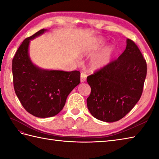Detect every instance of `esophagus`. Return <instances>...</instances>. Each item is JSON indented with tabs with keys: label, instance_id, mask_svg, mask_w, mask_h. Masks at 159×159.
Masks as SVG:
<instances>
[{
	"label": "esophagus",
	"instance_id": "1",
	"mask_svg": "<svg viewBox=\"0 0 159 159\" xmlns=\"http://www.w3.org/2000/svg\"><path fill=\"white\" fill-rule=\"evenodd\" d=\"M86 78H87V74L85 72H82L80 73V81L85 82L86 80Z\"/></svg>",
	"mask_w": 159,
	"mask_h": 159
}]
</instances>
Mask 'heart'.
I'll return each mask as SVG.
<instances>
[{
  "mask_svg": "<svg viewBox=\"0 0 159 159\" xmlns=\"http://www.w3.org/2000/svg\"><path fill=\"white\" fill-rule=\"evenodd\" d=\"M102 43L103 42L102 40H100L98 42V43ZM111 52H112V50L107 49L102 54H101V55L98 56H96L95 58L92 60V63H91L92 68L93 70H98L104 67V66H106L110 61Z\"/></svg>",
  "mask_w": 159,
  "mask_h": 159,
  "instance_id": "heart-1",
  "label": "heart"
}]
</instances>
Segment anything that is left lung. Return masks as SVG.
Masks as SVG:
<instances>
[{
  "instance_id": "8db88e82",
  "label": "left lung",
  "mask_w": 159,
  "mask_h": 159,
  "mask_svg": "<svg viewBox=\"0 0 159 159\" xmlns=\"http://www.w3.org/2000/svg\"><path fill=\"white\" fill-rule=\"evenodd\" d=\"M146 74V59L136 43L128 39L126 49L117 59L87 78L91 114L106 122L123 118L139 100Z\"/></svg>"
}]
</instances>
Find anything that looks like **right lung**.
I'll use <instances>...</instances> for the list:
<instances>
[{
  "instance_id": "1",
  "label": "right lung",
  "mask_w": 159,
  "mask_h": 159,
  "mask_svg": "<svg viewBox=\"0 0 159 159\" xmlns=\"http://www.w3.org/2000/svg\"><path fill=\"white\" fill-rule=\"evenodd\" d=\"M46 31L43 29L26 38L12 60L13 87L25 110L38 117L58 114L67 96L80 82L79 71L44 70L33 65L29 59L30 40Z\"/></svg>"
}]
</instances>
